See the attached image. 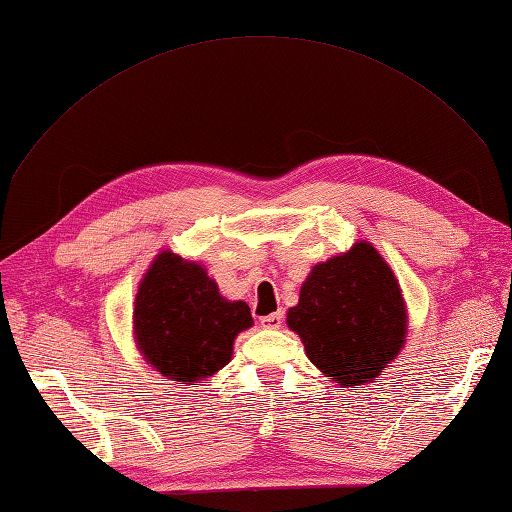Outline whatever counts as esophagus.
I'll return each mask as SVG.
<instances>
[{
	"label": "esophagus",
	"instance_id": "esophagus-1",
	"mask_svg": "<svg viewBox=\"0 0 512 512\" xmlns=\"http://www.w3.org/2000/svg\"><path fill=\"white\" fill-rule=\"evenodd\" d=\"M282 323H284V315H282V313H271V315L260 319V326H263V328H271V330L282 328Z\"/></svg>",
	"mask_w": 512,
	"mask_h": 512
}]
</instances>
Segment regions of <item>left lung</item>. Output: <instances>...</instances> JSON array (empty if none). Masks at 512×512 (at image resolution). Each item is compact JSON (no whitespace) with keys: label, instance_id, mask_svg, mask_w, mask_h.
<instances>
[{"label":"left lung","instance_id":"8db88e82","mask_svg":"<svg viewBox=\"0 0 512 512\" xmlns=\"http://www.w3.org/2000/svg\"><path fill=\"white\" fill-rule=\"evenodd\" d=\"M310 363L341 386L358 389L400 352L406 310L391 267L369 243L317 265L286 315Z\"/></svg>","mask_w":512,"mask_h":512}]
</instances>
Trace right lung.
<instances>
[{"mask_svg":"<svg viewBox=\"0 0 512 512\" xmlns=\"http://www.w3.org/2000/svg\"><path fill=\"white\" fill-rule=\"evenodd\" d=\"M134 304V334L147 363L180 384L226 367L234 336L252 326L245 302L223 299L202 267L171 252L149 267Z\"/></svg>","mask_w":512,"mask_h":512,"instance_id":"1","label":"right lung"}]
</instances>
